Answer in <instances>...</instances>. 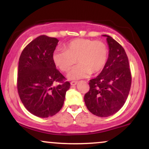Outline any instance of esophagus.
Here are the masks:
<instances>
[{
  "label": "esophagus",
  "mask_w": 149,
  "mask_h": 149,
  "mask_svg": "<svg viewBox=\"0 0 149 149\" xmlns=\"http://www.w3.org/2000/svg\"><path fill=\"white\" fill-rule=\"evenodd\" d=\"M77 83H78V82L77 81H71V85H72V86H74V85H77Z\"/></svg>",
  "instance_id": "1"
}]
</instances>
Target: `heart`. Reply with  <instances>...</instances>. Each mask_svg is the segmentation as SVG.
<instances>
[{"label": "heart", "mask_w": 149, "mask_h": 149, "mask_svg": "<svg viewBox=\"0 0 149 149\" xmlns=\"http://www.w3.org/2000/svg\"><path fill=\"white\" fill-rule=\"evenodd\" d=\"M108 57L109 48L104 42L76 38L68 42L64 50L53 53L52 59L62 72H68L76 61L78 62L68 74L69 79L78 80L102 71L107 64Z\"/></svg>", "instance_id": "b5f03b06"}]
</instances>
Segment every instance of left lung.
I'll use <instances>...</instances> for the list:
<instances>
[{
    "instance_id": "obj_1",
    "label": "left lung",
    "mask_w": 149,
    "mask_h": 149,
    "mask_svg": "<svg viewBox=\"0 0 149 149\" xmlns=\"http://www.w3.org/2000/svg\"><path fill=\"white\" fill-rule=\"evenodd\" d=\"M109 58L100 74L90 80V90L85 95V105L99 117L117 113L125 103L132 83L129 61L125 51L116 40L107 35Z\"/></svg>"
}]
</instances>
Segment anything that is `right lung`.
Masks as SVG:
<instances>
[{
	"label": "right lung",
	"mask_w": 149,
	"mask_h": 149,
	"mask_svg": "<svg viewBox=\"0 0 149 149\" xmlns=\"http://www.w3.org/2000/svg\"><path fill=\"white\" fill-rule=\"evenodd\" d=\"M58 42L56 38L40 36L26 46L19 59V96L26 109L38 117L59 112L70 88L52 59Z\"/></svg>",
	"instance_id": "obj_1"
}]
</instances>
